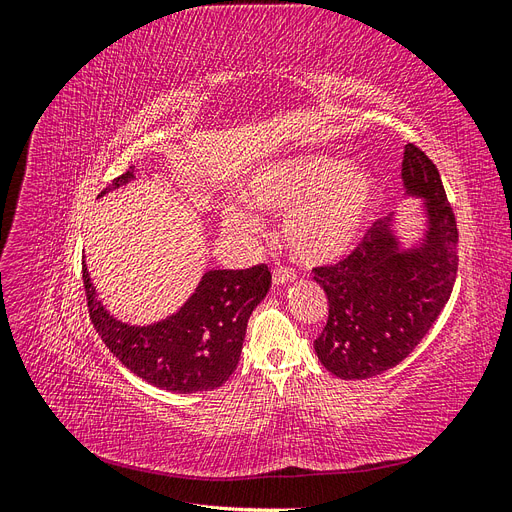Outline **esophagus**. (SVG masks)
Returning a JSON list of instances; mask_svg holds the SVG:
<instances>
[{"label":"esophagus","instance_id":"obj_1","mask_svg":"<svg viewBox=\"0 0 512 512\" xmlns=\"http://www.w3.org/2000/svg\"><path fill=\"white\" fill-rule=\"evenodd\" d=\"M294 275L290 269H284V267H280V269H275L273 271V284L275 286H286V284H292L294 282Z\"/></svg>","mask_w":512,"mask_h":512}]
</instances>
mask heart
Listing matches in <instances>:
<instances>
[{"instance_id":"obj_1","label":"heart","mask_w":512,"mask_h":512,"mask_svg":"<svg viewBox=\"0 0 512 512\" xmlns=\"http://www.w3.org/2000/svg\"><path fill=\"white\" fill-rule=\"evenodd\" d=\"M250 200L267 211H288L284 237L294 258L331 265L359 245L378 200V179L342 156H303L260 166L247 183ZM224 226L254 235L250 207L226 205Z\"/></svg>"}]
</instances>
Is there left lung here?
I'll return each mask as SVG.
<instances>
[{
	"instance_id": "obj_1",
	"label": "left lung",
	"mask_w": 512,
	"mask_h": 512,
	"mask_svg": "<svg viewBox=\"0 0 512 512\" xmlns=\"http://www.w3.org/2000/svg\"><path fill=\"white\" fill-rule=\"evenodd\" d=\"M401 179V200H418L421 232L406 237L395 211L371 226L346 260L314 269L329 301L327 327L314 350L342 380L378 376L404 361L453 292L457 224L438 168L406 145Z\"/></svg>"
}]
</instances>
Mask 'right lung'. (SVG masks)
<instances>
[{"label":"right lung","instance_id":"add662e5","mask_svg":"<svg viewBox=\"0 0 512 512\" xmlns=\"http://www.w3.org/2000/svg\"><path fill=\"white\" fill-rule=\"evenodd\" d=\"M134 173L130 166L98 198L134 181ZM83 284L89 318L121 365L158 389L198 393L218 389L237 369L247 320L267 297L271 273L267 265L205 271L177 312L149 324L123 322L108 312L91 284L85 260Z\"/></svg>","mask_w":512,"mask_h":512}]
</instances>
